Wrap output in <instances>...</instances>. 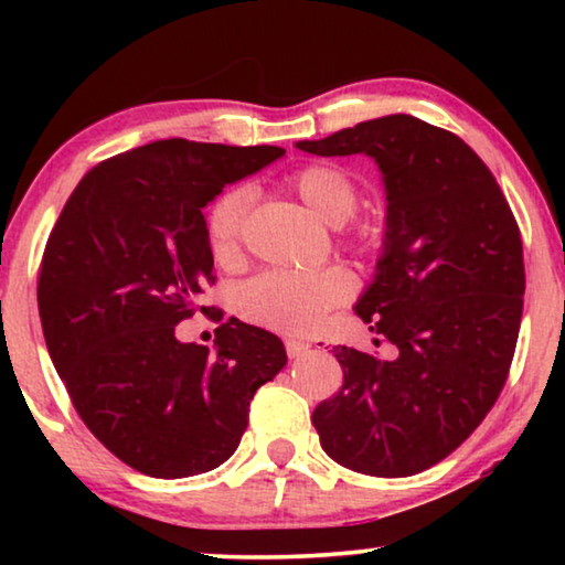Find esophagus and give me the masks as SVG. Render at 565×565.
I'll list each match as a JSON object with an SVG mask.
<instances>
[{
    "label": "esophagus",
    "mask_w": 565,
    "mask_h": 565,
    "mask_svg": "<svg viewBox=\"0 0 565 565\" xmlns=\"http://www.w3.org/2000/svg\"><path fill=\"white\" fill-rule=\"evenodd\" d=\"M308 350H311V344L303 342V339H285V352H288L290 360L303 358Z\"/></svg>",
    "instance_id": "obj_1"
}]
</instances>
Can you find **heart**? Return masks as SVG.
<instances>
[{"mask_svg":"<svg viewBox=\"0 0 565 565\" xmlns=\"http://www.w3.org/2000/svg\"><path fill=\"white\" fill-rule=\"evenodd\" d=\"M292 190L303 203L331 226H342L360 205V184L339 164H306L290 174ZM254 192L249 184H234L213 200L205 213V236L211 254L218 262H234L242 249L244 221ZM347 244L360 252H375L383 244L373 226H347ZM354 290V277L344 267L313 269V273H285L269 269L236 285L231 306L244 321L259 327L300 334L319 327L331 308L344 303Z\"/></svg>","mask_w":565,"mask_h":565,"instance_id":"obj_1","label":"heart"}]
</instances>
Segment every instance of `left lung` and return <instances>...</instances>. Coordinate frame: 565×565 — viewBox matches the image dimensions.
Instances as JSON below:
<instances>
[{
  "mask_svg": "<svg viewBox=\"0 0 565 565\" xmlns=\"http://www.w3.org/2000/svg\"><path fill=\"white\" fill-rule=\"evenodd\" d=\"M298 149L367 153L388 198L383 257L354 311L393 354L334 347L344 383L313 408V427L339 466L422 473L473 435L507 383L524 303L520 226L481 157L414 115L358 122Z\"/></svg>",
  "mask_w": 565,
  "mask_h": 565,
  "instance_id": "1",
  "label": "left lung"
}]
</instances>
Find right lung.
Returning a JSON list of instances; mask_svg holds the SVG:
<instances>
[{"mask_svg": "<svg viewBox=\"0 0 565 565\" xmlns=\"http://www.w3.org/2000/svg\"><path fill=\"white\" fill-rule=\"evenodd\" d=\"M282 153L138 146L92 167L51 231L38 277L45 347L87 429L138 473L188 478L226 462L254 393L288 362L280 339L238 319L215 329V352L174 337L211 311L198 306L215 282L203 207Z\"/></svg>", "mask_w": 565, "mask_h": 565, "instance_id": "1", "label": "right lung"}]
</instances>
